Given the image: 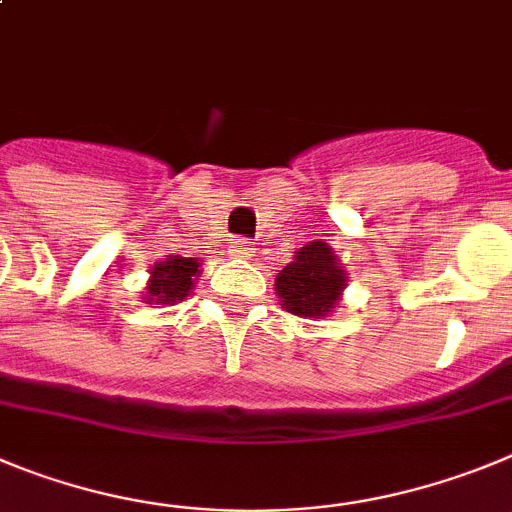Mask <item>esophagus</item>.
<instances>
[{
  "label": "esophagus",
  "instance_id": "obj_1",
  "mask_svg": "<svg viewBox=\"0 0 512 512\" xmlns=\"http://www.w3.org/2000/svg\"><path fill=\"white\" fill-rule=\"evenodd\" d=\"M227 252H229V257H242V260H245V257H252L255 247H252L250 239H232Z\"/></svg>",
  "mask_w": 512,
  "mask_h": 512
}]
</instances>
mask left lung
Segmentation results:
<instances>
[{
	"instance_id": "1",
	"label": "left lung",
	"mask_w": 512,
	"mask_h": 512,
	"mask_svg": "<svg viewBox=\"0 0 512 512\" xmlns=\"http://www.w3.org/2000/svg\"><path fill=\"white\" fill-rule=\"evenodd\" d=\"M344 262L326 242L313 239L293 255L275 278L280 306L301 319H324L339 306L347 288Z\"/></svg>"
}]
</instances>
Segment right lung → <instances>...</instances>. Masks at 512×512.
Listing matches in <instances>:
<instances>
[{
  "instance_id": "add662e5",
  "label": "right lung",
  "mask_w": 512,
  "mask_h": 512,
  "mask_svg": "<svg viewBox=\"0 0 512 512\" xmlns=\"http://www.w3.org/2000/svg\"><path fill=\"white\" fill-rule=\"evenodd\" d=\"M201 275L199 257H181V255H165V260L155 262L150 267V280L145 285V303H163L173 306L181 303L183 298L191 296L193 285Z\"/></svg>"
}]
</instances>
